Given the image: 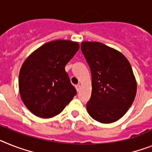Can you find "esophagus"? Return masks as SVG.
<instances>
[{
  "label": "esophagus",
  "instance_id": "obj_1",
  "mask_svg": "<svg viewBox=\"0 0 152 152\" xmlns=\"http://www.w3.org/2000/svg\"><path fill=\"white\" fill-rule=\"evenodd\" d=\"M76 90H77V92L80 91V89H81V86H80V84H78V85H76Z\"/></svg>",
  "mask_w": 152,
  "mask_h": 152
}]
</instances>
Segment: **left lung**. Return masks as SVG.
<instances>
[{
  "mask_svg": "<svg viewBox=\"0 0 152 152\" xmlns=\"http://www.w3.org/2000/svg\"><path fill=\"white\" fill-rule=\"evenodd\" d=\"M81 49L92 73L88 113L100 123L117 121L132 105L137 93L129 61L115 48L97 42H83Z\"/></svg>",
  "mask_w": 152,
  "mask_h": 152,
  "instance_id": "8db88e82",
  "label": "left lung"
}]
</instances>
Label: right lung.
I'll use <instances>...</instances> for the list:
<instances>
[{"label": "right lung", "instance_id": "obj_1", "mask_svg": "<svg viewBox=\"0 0 152 152\" xmlns=\"http://www.w3.org/2000/svg\"><path fill=\"white\" fill-rule=\"evenodd\" d=\"M80 48L77 42L55 40L38 48L23 62L18 87L23 103L42 118L58 115L69 104L76 90L65 66Z\"/></svg>", "mask_w": 152, "mask_h": 152}]
</instances>
